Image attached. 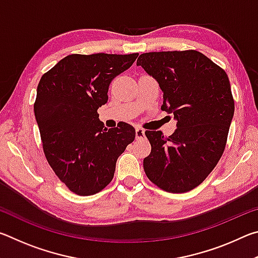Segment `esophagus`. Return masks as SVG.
<instances>
[{
	"label": "esophagus",
	"instance_id": "34e87169",
	"mask_svg": "<svg viewBox=\"0 0 258 258\" xmlns=\"http://www.w3.org/2000/svg\"><path fill=\"white\" fill-rule=\"evenodd\" d=\"M135 138L138 140H141L142 138H145V130L141 127L135 128Z\"/></svg>",
	"mask_w": 258,
	"mask_h": 258
}]
</instances>
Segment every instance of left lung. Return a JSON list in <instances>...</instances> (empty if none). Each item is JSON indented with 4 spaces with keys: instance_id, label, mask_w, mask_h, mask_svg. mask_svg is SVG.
<instances>
[{
    "instance_id": "8db88e82",
    "label": "left lung",
    "mask_w": 258,
    "mask_h": 258,
    "mask_svg": "<svg viewBox=\"0 0 258 258\" xmlns=\"http://www.w3.org/2000/svg\"><path fill=\"white\" fill-rule=\"evenodd\" d=\"M138 66L158 82L161 110L173 113L176 130L166 138L146 131L151 145L143 159L149 180L173 194L198 186L223 155L234 112L226 73L196 50L142 53Z\"/></svg>"
}]
</instances>
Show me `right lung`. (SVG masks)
<instances>
[{"instance_id":"obj_1","label":"right lung","mask_w":258,"mask_h":258,"mask_svg":"<svg viewBox=\"0 0 258 258\" xmlns=\"http://www.w3.org/2000/svg\"><path fill=\"white\" fill-rule=\"evenodd\" d=\"M138 55L71 54L38 83L34 112L44 155L60 181L78 196L104 189L118 157L134 141L132 125L104 127L98 109L108 101L111 81Z\"/></svg>"}]
</instances>
